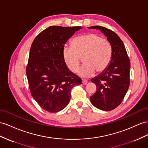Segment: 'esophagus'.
Returning a JSON list of instances; mask_svg holds the SVG:
<instances>
[{
    "label": "esophagus",
    "instance_id": "1",
    "mask_svg": "<svg viewBox=\"0 0 148 148\" xmlns=\"http://www.w3.org/2000/svg\"><path fill=\"white\" fill-rule=\"evenodd\" d=\"M82 82L83 84H86L87 83H88V81H87L86 79H82Z\"/></svg>",
    "mask_w": 148,
    "mask_h": 148
}]
</instances>
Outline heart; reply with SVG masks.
<instances>
[{
	"instance_id": "1",
	"label": "heart",
	"mask_w": 148,
	"mask_h": 148,
	"mask_svg": "<svg viewBox=\"0 0 148 148\" xmlns=\"http://www.w3.org/2000/svg\"><path fill=\"white\" fill-rule=\"evenodd\" d=\"M112 56L110 42L96 33L79 36L72 41V45H65L62 57L67 67L76 73L82 59L84 65L79 71L82 77L92 76L97 71L101 73L107 69Z\"/></svg>"
}]
</instances>
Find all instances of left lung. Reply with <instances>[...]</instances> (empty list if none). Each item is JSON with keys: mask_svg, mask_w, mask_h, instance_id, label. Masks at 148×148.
<instances>
[{"mask_svg": "<svg viewBox=\"0 0 148 148\" xmlns=\"http://www.w3.org/2000/svg\"><path fill=\"white\" fill-rule=\"evenodd\" d=\"M104 34L112 48V59L108 68L91 79L97 90L90 97L91 103L103 111H111L122 103L130 84V60L126 48L118 35L111 30L99 25L91 26Z\"/></svg>", "mask_w": 148, "mask_h": 148, "instance_id": "left-lung-1", "label": "left lung"}]
</instances>
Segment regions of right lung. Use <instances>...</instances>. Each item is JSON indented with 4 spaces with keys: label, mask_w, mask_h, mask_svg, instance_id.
I'll list each match as a JSON object with an SVG mask.
<instances>
[{
    "label": "right lung",
    "mask_w": 148,
    "mask_h": 148,
    "mask_svg": "<svg viewBox=\"0 0 148 148\" xmlns=\"http://www.w3.org/2000/svg\"><path fill=\"white\" fill-rule=\"evenodd\" d=\"M81 29L50 26L31 45L26 74L32 96L45 111L62 110L69 104L71 89L81 84V79L69 70L62 57L64 44Z\"/></svg>",
    "instance_id": "right-lung-1"
}]
</instances>
